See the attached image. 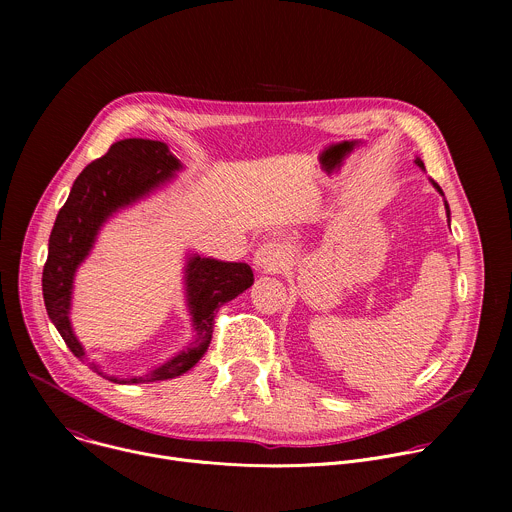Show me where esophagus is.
Listing matches in <instances>:
<instances>
[{"label": "esophagus", "instance_id": "1", "mask_svg": "<svg viewBox=\"0 0 512 512\" xmlns=\"http://www.w3.org/2000/svg\"><path fill=\"white\" fill-rule=\"evenodd\" d=\"M253 263L259 271L263 273H277L285 267V255L281 251L279 245L275 243H263L259 245V249L255 251Z\"/></svg>", "mask_w": 512, "mask_h": 512}]
</instances>
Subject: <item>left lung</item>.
Segmentation results:
<instances>
[{"label":"left lung","instance_id":"obj_1","mask_svg":"<svg viewBox=\"0 0 512 512\" xmlns=\"http://www.w3.org/2000/svg\"><path fill=\"white\" fill-rule=\"evenodd\" d=\"M415 164H417V166H419V168H421V170H425V166H423V162H421V160H419V158H415ZM431 184H433V188H435V190H437V192H440V194H442V196H444V192H442V188H440V186H437V184H435V182H433V180H431ZM446 212H448V218H450V206H448V202H446Z\"/></svg>","mask_w":512,"mask_h":512}]
</instances>
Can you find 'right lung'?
Returning <instances> with one entry per match:
<instances>
[{"label":"right lung","mask_w":512,"mask_h":512,"mask_svg":"<svg viewBox=\"0 0 512 512\" xmlns=\"http://www.w3.org/2000/svg\"><path fill=\"white\" fill-rule=\"evenodd\" d=\"M180 168V160L174 158L164 141L133 137L113 143L109 152L91 162L72 184L50 233L42 294L48 318L77 358H85V348L72 332L68 314L79 265L87 259L101 227L115 212L162 188ZM184 281L186 306L194 326L190 346L143 377H107L95 362H91V369L119 385L166 381L184 375L208 350L216 310L253 285V271L247 263L218 261L194 253L186 261Z\"/></svg>","instance_id":"add662e5"}]
</instances>
